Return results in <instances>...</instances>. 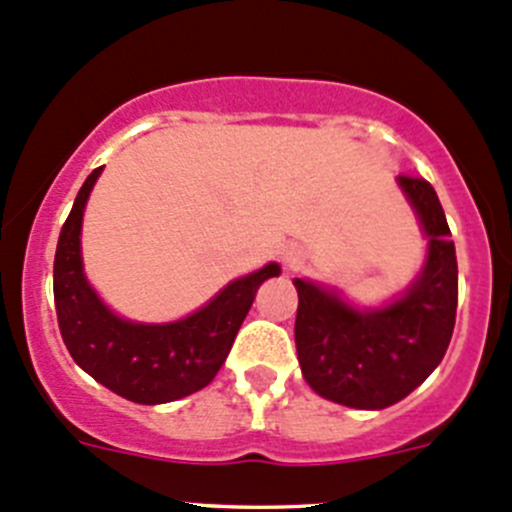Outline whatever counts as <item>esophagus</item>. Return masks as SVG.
<instances>
[{"label":"esophagus","instance_id":"1","mask_svg":"<svg viewBox=\"0 0 512 512\" xmlns=\"http://www.w3.org/2000/svg\"><path fill=\"white\" fill-rule=\"evenodd\" d=\"M302 257H305V255H302L300 247H295V245H290V247H285V250H282V262H285L287 267H295L297 262L302 260Z\"/></svg>","mask_w":512,"mask_h":512}]
</instances>
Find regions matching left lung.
Here are the masks:
<instances>
[{"instance_id": "1", "label": "left lung", "mask_w": 512, "mask_h": 512, "mask_svg": "<svg viewBox=\"0 0 512 512\" xmlns=\"http://www.w3.org/2000/svg\"><path fill=\"white\" fill-rule=\"evenodd\" d=\"M425 237V267L403 297L357 310L337 292L295 277V345L302 377L317 395L357 410H382L408 398L440 365L458 307V260L433 185L400 175Z\"/></svg>"}]
</instances>
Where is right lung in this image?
Returning a JSON list of instances; mask_svg holds the SVG:
<instances>
[{
	"instance_id": "right-lung-1",
	"label": "right lung",
	"mask_w": 512,
	"mask_h": 512,
	"mask_svg": "<svg viewBox=\"0 0 512 512\" xmlns=\"http://www.w3.org/2000/svg\"><path fill=\"white\" fill-rule=\"evenodd\" d=\"M102 167L84 180L54 255V305L72 360L104 388L140 405L187 398L215 380L250 312L257 287L280 275L270 262L230 282L205 307L177 322L145 325L114 315L84 277L82 217Z\"/></svg>"
}]
</instances>
